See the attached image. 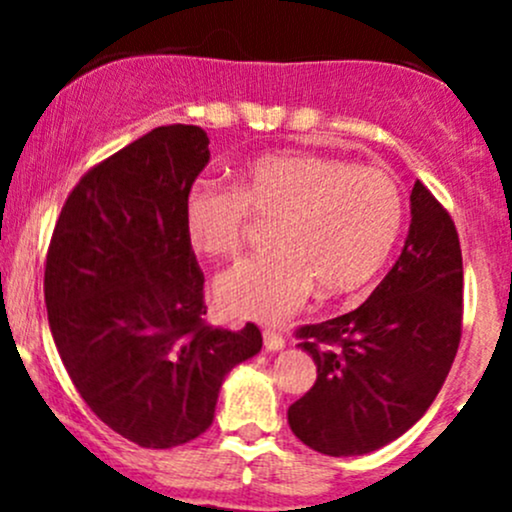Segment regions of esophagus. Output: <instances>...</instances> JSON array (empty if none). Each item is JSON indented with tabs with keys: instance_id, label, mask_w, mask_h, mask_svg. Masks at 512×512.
<instances>
[{
	"instance_id": "34e87169",
	"label": "esophagus",
	"mask_w": 512,
	"mask_h": 512,
	"mask_svg": "<svg viewBox=\"0 0 512 512\" xmlns=\"http://www.w3.org/2000/svg\"><path fill=\"white\" fill-rule=\"evenodd\" d=\"M262 337H264V349L267 351H281L286 346V339L274 330H264Z\"/></svg>"
}]
</instances>
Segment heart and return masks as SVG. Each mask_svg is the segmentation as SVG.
Listing matches in <instances>:
<instances>
[{
	"label": "heart",
	"instance_id": "obj_1",
	"mask_svg": "<svg viewBox=\"0 0 512 512\" xmlns=\"http://www.w3.org/2000/svg\"><path fill=\"white\" fill-rule=\"evenodd\" d=\"M250 216L274 219L276 250L228 269L216 298L231 317L284 322L315 284L337 296L383 267L402 231L404 199L385 170L284 151L252 161L231 190L195 185L182 204L185 236L207 257L236 255Z\"/></svg>",
	"mask_w": 512,
	"mask_h": 512
}]
</instances>
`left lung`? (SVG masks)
Returning <instances> with one entry per match:
<instances>
[{
    "label": "left lung",
    "mask_w": 512,
    "mask_h": 512,
    "mask_svg": "<svg viewBox=\"0 0 512 512\" xmlns=\"http://www.w3.org/2000/svg\"><path fill=\"white\" fill-rule=\"evenodd\" d=\"M317 380L289 407L298 440L322 455H366L407 433L448 378L462 337L457 228L424 182L395 267L351 313L296 330Z\"/></svg>",
    "instance_id": "obj_1"
}]
</instances>
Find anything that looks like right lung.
I'll return each mask as SVG.
<instances>
[{
	"instance_id": "add662e5",
	"label": "right lung",
	"mask_w": 512,
	"mask_h": 512,
	"mask_svg": "<svg viewBox=\"0 0 512 512\" xmlns=\"http://www.w3.org/2000/svg\"><path fill=\"white\" fill-rule=\"evenodd\" d=\"M209 163L202 127H156L69 192L45 262V305L64 368L122 438L166 450L214 421L223 378L262 349L204 320V274L182 204Z\"/></svg>"
}]
</instances>
